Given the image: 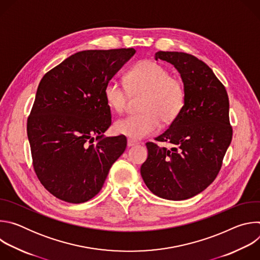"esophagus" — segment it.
Returning <instances> with one entry per match:
<instances>
[{
	"instance_id": "1",
	"label": "esophagus",
	"mask_w": 260,
	"mask_h": 260,
	"mask_svg": "<svg viewBox=\"0 0 260 260\" xmlns=\"http://www.w3.org/2000/svg\"><path fill=\"white\" fill-rule=\"evenodd\" d=\"M139 143L137 142V141H134V140H131V139H128L127 140V146L128 147H133V146H136V145H138Z\"/></svg>"
}]
</instances>
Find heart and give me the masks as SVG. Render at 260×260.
Returning a JSON list of instances; mask_svg holds the SVG:
<instances>
[{"mask_svg":"<svg viewBox=\"0 0 260 260\" xmlns=\"http://www.w3.org/2000/svg\"><path fill=\"white\" fill-rule=\"evenodd\" d=\"M127 87L125 88V86ZM131 92L143 91L141 113L118 119L114 128L119 135L140 140L155 133L161 125L172 123L181 113L185 103V88L182 81L170 76L169 70L153 60H144L136 64L125 76V85L111 79L104 87L107 106L122 112Z\"/></svg>","mask_w":260,"mask_h":260,"instance_id":"b5f03b06","label":"heart"}]
</instances>
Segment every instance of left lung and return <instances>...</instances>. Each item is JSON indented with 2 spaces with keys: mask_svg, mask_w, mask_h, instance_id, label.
Here are the masks:
<instances>
[{
  "mask_svg": "<svg viewBox=\"0 0 260 260\" xmlns=\"http://www.w3.org/2000/svg\"><path fill=\"white\" fill-rule=\"evenodd\" d=\"M155 59L177 69L185 88V103L170 127L155 138L172 144V148L146 143L148 157L141 166V175L155 196L183 201L205 190L221 169L233 138L230 102L224 85L196 56L158 51Z\"/></svg>",
  "mask_w": 260,
  "mask_h": 260,
  "instance_id": "obj_1",
  "label": "left lung"
}]
</instances>
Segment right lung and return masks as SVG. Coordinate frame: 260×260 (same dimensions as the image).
Listing matches in <instances>:
<instances>
[{
    "label": "right lung",
    "mask_w": 260,
    "mask_h": 260,
    "mask_svg": "<svg viewBox=\"0 0 260 260\" xmlns=\"http://www.w3.org/2000/svg\"><path fill=\"white\" fill-rule=\"evenodd\" d=\"M135 53L134 48L80 51L40 81L27 138L37 177L55 198L72 204L89 201L124 152V136H104L111 125L104 87Z\"/></svg>",
    "instance_id": "obj_1"
}]
</instances>
